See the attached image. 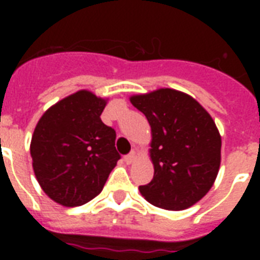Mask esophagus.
Segmentation results:
<instances>
[{"mask_svg": "<svg viewBox=\"0 0 260 260\" xmlns=\"http://www.w3.org/2000/svg\"><path fill=\"white\" fill-rule=\"evenodd\" d=\"M136 158H138V155H136V152L134 151V152H131L129 155H126L124 159H125V162L128 163V165H131V163H134L135 160H136Z\"/></svg>", "mask_w": 260, "mask_h": 260, "instance_id": "esophagus-1", "label": "esophagus"}]
</instances>
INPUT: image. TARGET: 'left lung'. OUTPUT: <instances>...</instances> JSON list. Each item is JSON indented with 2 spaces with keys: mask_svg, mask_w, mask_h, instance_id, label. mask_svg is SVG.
I'll return each mask as SVG.
<instances>
[{
  "mask_svg": "<svg viewBox=\"0 0 260 260\" xmlns=\"http://www.w3.org/2000/svg\"><path fill=\"white\" fill-rule=\"evenodd\" d=\"M151 126L154 178L139 186L147 201L167 210H183L213 186L221 162V136L213 118L191 95L158 89L129 98Z\"/></svg>",
  "mask_w": 260,
  "mask_h": 260,
  "instance_id": "8db88e82",
  "label": "left lung"
}]
</instances>
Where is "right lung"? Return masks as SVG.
Returning <instances> with one entry per match:
<instances>
[{"label": "right lung", "instance_id": "1", "mask_svg": "<svg viewBox=\"0 0 260 260\" xmlns=\"http://www.w3.org/2000/svg\"><path fill=\"white\" fill-rule=\"evenodd\" d=\"M105 98L79 90L44 112L32 135L30 156L39 185L63 206H79L101 193L120 159L116 131L101 121Z\"/></svg>", "mask_w": 260, "mask_h": 260}]
</instances>
